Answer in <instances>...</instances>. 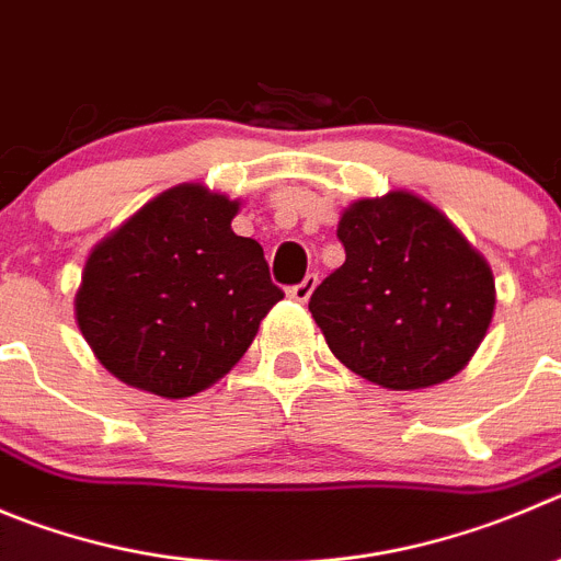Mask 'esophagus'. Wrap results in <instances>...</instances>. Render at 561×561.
Here are the masks:
<instances>
[{
    "mask_svg": "<svg viewBox=\"0 0 561 561\" xmlns=\"http://www.w3.org/2000/svg\"><path fill=\"white\" fill-rule=\"evenodd\" d=\"M318 285V276L316 274H307L305 279L298 282V285H293L290 290H287V296L293 298V301H298V305H305V301H310L312 290H316Z\"/></svg>",
    "mask_w": 561,
    "mask_h": 561,
    "instance_id": "obj_1",
    "label": "esophagus"
}]
</instances>
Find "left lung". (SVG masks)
<instances>
[{"instance_id":"8db88e82","label":"left lung","mask_w":561,"mask_h":561,"mask_svg":"<svg viewBox=\"0 0 561 561\" xmlns=\"http://www.w3.org/2000/svg\"><path fill=\"white\" fill-rule=\"evenodd\" d=\"M337 238L345 263L310 298L334 357L390 390L457 376L493 321L495 279L484 256L407 191L354 202Z\"/></svg>"}]
</instances>
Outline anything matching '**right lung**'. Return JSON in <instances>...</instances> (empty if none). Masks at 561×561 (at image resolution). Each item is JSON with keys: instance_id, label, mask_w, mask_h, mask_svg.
<instances>
[{"instance_id": "obj_1", "label": "right lung", "mask_w": 561, "mask_h": 561, "mask_svg": "<svg viewBox=\"0 0 561 561\" xmlns=\"http://www.w3.org/2000/svg\"><path fill=\"white\" fill-rule=\"evenodd\" d=\"M240 204L187 182L160 193L88 256L77 323L124 385L187 399L234 368L285 293L263 245L232 232Z\"/></svg>"}]
</instances>
